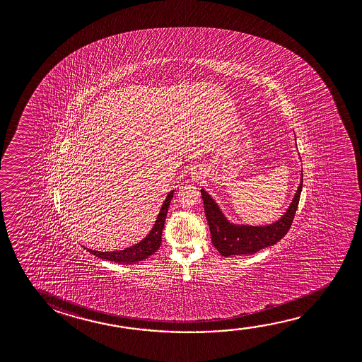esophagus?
<instances>
[{
  "label": "esophagus",
  "instance_id": "34e87169",
  "mask_svg": "<svg viewBox=\"0 0 362 362\" xmlns=\"http://www.w3.org/2000/svg\"><path fill=\"white\" fill-rule=\"evenodd\" d=\"M190 179L192 180H196V182H198V180H201L202 178H203V174H202V170H199L198 168H194V169H192V172H190Z\"/></svg>",
  "mask_w": 362,
  "mask_h": 362
}]
</instances>
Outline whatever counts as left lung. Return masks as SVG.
I'll return each mask as SVG.
<instances>
[{
    "label": "left lung",
    "instance_id": "1",
    "mask_svg": "<svg viewBox=\"0 0 362 362\" xmlns=\"http://www.w3.org/2000/svg\"><path fill=\"white\" fill-rule=\"evenodd\" d=\"M300 158V156H299ZM303 188V170L300 182L291 204L280 218L273 223L262 226L235 223L226 217L218 203L202 188L201 194L204 204V212L211 230V238L214 247L222 256L251 255L261 249L273 246L284 238L289 231Z\"/></svg>",
    "mask_w": 362,
    "mask_h": 362
}]
</instances>
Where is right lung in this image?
<instances>
[{
    "label": "right lung",
    "mask_w": 362,
    "mask_h": 362,
    "mask_svg": "<svg viewBox=\"0 0 362 362\" xmlns=\"http://www.w3.org/2000/svg\"><path fill=\"white\" fill-rule=\"evenodd\" d=\"M173 194H174V189L170 190L166 196L165 201L163 202V206L160 208V212L156 217L153 228L150 230L146 238H144L140 243L132 245L130 247L124 250H116V251H95V250H87L92 255L97 256L100 259H105V260L112 261V262H119V264H134L137 261L144 260L148 256L153 255L156 252V250L160 247L161 245V232L164 228V223H165L166 214L168 209L170 206V201H172Z\"/></svg>",
    "instance_id": "obj_1"
}]
</instances>
